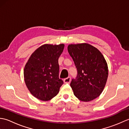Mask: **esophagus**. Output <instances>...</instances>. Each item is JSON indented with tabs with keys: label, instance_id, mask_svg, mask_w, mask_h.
<instances>
[{
	"label": "esophagus",
	"instance_id": "obj_1",
	"mask_svg": "<svg viewBox=\"0 0 129 129\" xmlns=\"http://www.w3.org/2000/svg\"><path fill=\"white\" fill-rule=\"evenodd\" d=\"M71 81V78L70 77H68L67 78H65L64 79V82L65 84H67V83H70V82Z\"/></svg>",
	"mask_w": 129,
	"mask_h": 129
}]
</instances>
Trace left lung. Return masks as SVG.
<instances>
[{
	"mask_svg": "<svg viewBox=\"0 0 129 129\" xmlns=\"http://www.w3.org/2000/svg\"><path fill=\"white\" fill-rule=\"evenodd\" d=\"M68 50L77 69L78 74L70 86L75 96L82 101L98 98L105 87L108 77V67L103 54L87 43L70 44Z\"/></svg>",
	"mask_w": 129,
	"mask_h": 129,
	"instance_id": "left-lung-1",
	"label": "left lung"
}]
</instances>
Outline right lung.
Returning <instances> with one entry per match:
<instances>
[{"label": "right lung", "instance_id": "right-lung-1", "mask_svg": "<svg viewBox=\"0 0 129 129\" xmlns=\"http://www.w3.org/2000/svg\"><path fill=\"white\" fill-rule=\"evenodd\" d=\"M64 44H44L40 46L29 57L24 68L26 85L34 97L48 101L59 92L63 81L59 78L58 59Z\"/></svg>", "mask_w": 129, "mask_h": 129}]
</instances>
